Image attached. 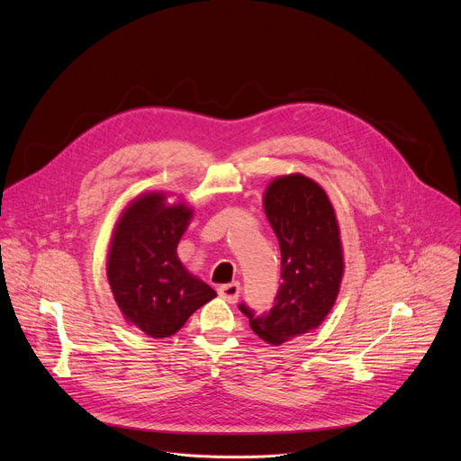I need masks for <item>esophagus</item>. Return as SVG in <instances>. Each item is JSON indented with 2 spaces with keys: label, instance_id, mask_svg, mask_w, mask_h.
Wrapping results in <instances>:
<instances>
[{
  "label": "esophagus",
  "instance_id": "obj_1",
  "mask_svg": "<svg viewBox=\"0 0 461 461\" xmlns=\"http://www.w3.org/2000/svg\"><path fill=\"white\" fill-rule=\"evenodd\" d=\"M239 294H240V285L239 283H230V285L219 286V295L224 297L230 303H237Z\"/></svg>",
  "mask_w": 461,
  "mask_h": 461
}]
</instances>
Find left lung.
<instances>
[{
  "instance_id": "1",
  "label": "left lung",
  "mask_w": 461,
  "mask_h": 461,
  "mask_svg": "<svg viewBox=\"0 0 461 461\" xmlns=\"http://www.w3.org/2000/svg\"><path fill=\"white\" fill-rule=\"evenodd\" d=\"M265 212L279 239L283 283L268 312L257 315L244 303L239 310L260 339L281 345L313 330L332 310L343 277V249L334 208L308 176L276 178L265 193Z\"/></svg>"
}]
</instances>
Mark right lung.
Returning <instances> with one entry per match:
<instances>
[{
    "instance_id": "add662e5",
    "label": "right lung",
    "mask_w": 461,
    "mask_h": 461,
    "mask_svg": "<svg viewBox=\"0 0 461 461\" xmlns=\"http://www.w3.org/2000/svg\"><path fill=\"white\" fill-rule=\"evenodd\" d=\"M191 219L184 204L166 206L149 193L123 212L109 248L107 277L125 321L149 338L178 332L189 315L217 294L187 274L176 246Z\"/></svg>"
}]
</instances>
